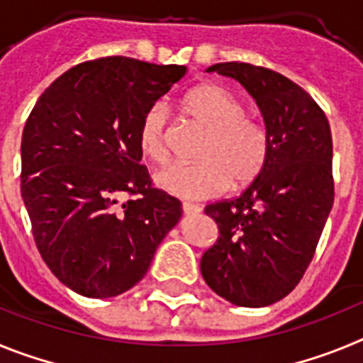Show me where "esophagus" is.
Segmentation results:
<instances>
[{
	"label": "esophagus",
	"instance_id": "obj_1",
	"mask_svg": "<svg viewBox=\"0 0 363 363\" xmlns=\"http://www.w3.org/2000/svg\"><path fill=\"white\" fill-rule=\"evenodd\" d=\"M182 209H184L185 214H198L201 211L200 205H194V203H189V201H185L184 205H182Z\"/></svg>",
	"mask_w": 363,
	"mask_h": 363
}]
</instances>
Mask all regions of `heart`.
I'll return each mask as SVG.
<instances>
[{
  "label": "heart",
  "mask_w": 363,
  "mask_h": 363,
  "mask_svg": "<svg viewBox=\"0 0 363 363\" xmlns=\"http://www.w3.org/2000/svg\"><path fill=\"white\" fill-rule=\"evenodd\" d=\"M184 108L194 123L207 130L194 165H172L156 176V185L187 200H205L225 192L230 184L249 185L267 167L271 133L262 121L245 116V108L233 92L214 83L192 89ZM169 111L154 104L143 116L138 143L147 158L165 165L171 158Z\"/></svg>",
  "instance_id": "obj_1"
}]
</instances>
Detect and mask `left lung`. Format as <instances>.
I'll return each instance as SVG.
<instances>
[{
    "instance_id": "obj_1",
    "label": "left lung",
    "mask_w": 363,
    "mask_h": 363,
    "mask_svg": "<svg viewBox=\"0 0 363 363\" xmlns=\"http://www.w3.org/2000/svg\"><path fill=\"white\" fill-rule=\"evenodd\" d=\"M207 72L245 86L272 149L265 171L238 198L205 207L220 236L201 256V277L234 306H271L301 280L333 209L331 127L320 105L274 70L229 62Z\"/></svg>"
}]
</instances>
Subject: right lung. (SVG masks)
<instances>
[{
	"label": "right lung",
	"mask_w": 363,
	"mask_h": 363,
	"mask_svg": "<svg viewBox=\"0 0 363 363\" xmlns=\"http://www.w3.org/2000/svg\"><path fill=\"white\" fill-rule=\"evenodd\" d=\"M187 72L108 56L63 72L32 108L21 138V196L41 258L86 298L129 291L182 218L152 187L138 133L145 112ZM134 199L120 206L117 196Z\"/></svg>",
	"instance_id": "right-lung-1"
}]
</instances>
